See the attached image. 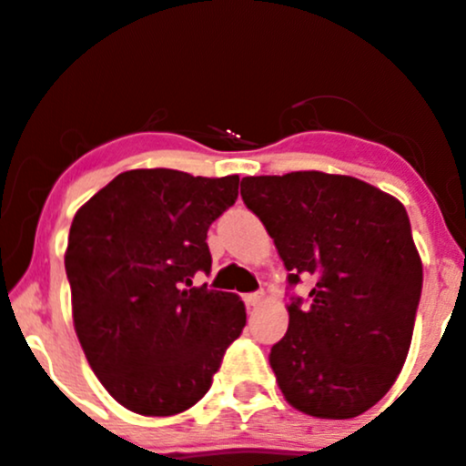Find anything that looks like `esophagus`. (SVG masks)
<instances>
[{"instance_id":"34e87169","label":"esophagus","mask_w":466,"mask_h":466,"mask_svg":"<svg viewBox=\"0 0 466 466\" xmlns=\"http://www.w3.org/2000/svg\"><path fill=\"white\" fill-rule=\"evenodd\" d=\"M262 293H249V295H245V304H248V308H256V306H260L262 304Z\"/></svg>"}]
</instances>
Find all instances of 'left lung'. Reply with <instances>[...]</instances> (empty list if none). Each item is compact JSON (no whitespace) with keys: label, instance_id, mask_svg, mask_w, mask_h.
Listing matches in <instances>:
<instances>
[{"label":"left lung","instance_id":"obj_1","mask_svg":"<svg viewBox=\"0 0 466 466\" xmlns=\"http://www.w3.org/2000/svg\"><path fill=\"white\" fill-rule=\"evenodd\" d=\"M289 271L315 278L293 297L268 362L284 400L319 419L367 412L400 375L421 299L423 265L400 199L358 177L321 171L243 177Z\"/></svg>","mask_w":466,"mask_h":466}]
</instances>
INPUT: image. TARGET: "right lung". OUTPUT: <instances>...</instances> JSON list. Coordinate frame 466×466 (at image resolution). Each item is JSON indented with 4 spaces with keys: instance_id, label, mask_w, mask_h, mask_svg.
Masks as SVG:
<instances>
[{
    "instance_id": "1",
    "label": "right lung",
    "mask_w": 466,
    "mask_h": 466,
    "mask_svg": "<svg viewBox=\"0 0 466 466\" xmlns=\"http://www.w3.org/2000/svg\"><path fill=\"white\" fill-rule=\"evenodd\" d=\"M237 198L238 176L134 169L73 217V325L93 373L127 410L171 417L195 406L243 332L238 295L193 287L212 267L210 223Z\"/></svg>"
}]
</instances>
